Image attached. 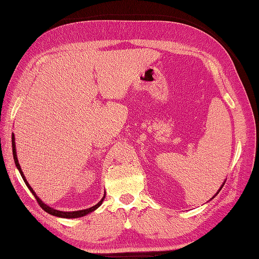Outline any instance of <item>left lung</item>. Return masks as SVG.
Instances as JSON below:
<instances>
[{
    "label": "left lung",
    "mask_w": 259,
    "mask_h": 259,
    "mask_svg": "<svg viewBox=\"0 0 259 259\" xmlns=\"http://www.w3.org/2000/svg\"><path fill=\"white\" fill-rule=\"evenodd\" d=\"M223 185H224V183H223ZM223 185H222V186H221V188H220V190H219V191H218V192H216V194H215V195H214V196H213V197H212V198H214V197H215V196H216V195H218V194H219V192H220V191H221V189H222V188H223ZM212 198H211V200H212ZM211 200H209V201H211Z\"/></svg>",
    "instance_id": "8db88e82"
}]
</instances>
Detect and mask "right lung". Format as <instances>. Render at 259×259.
<instances>
[{
  "instance_id": "add662e5",
  "label": "right lung",
  "mask_w": 259,
  "mask_h": 259,
  "mask_svg": "<svg viewBox=\"0 0 259 259\" xmlns=\"http://www.w3.org/2000/svg\"><path fill=\"white\" fill-rule=\"evenodd\" d=\"M12 149H13V158H14L15 165H16V167H17V170L20 171V173H21V177L23 178L24 182H25V184H26V186L28 188V190L32 192V194L35 196L36 200H37V202H38V204L40 205V207L43 208L44 211H45V212H47L48 214L54 215V216H57V218H63V219H77V218H81V216H86L87 214H89V213H92V212L96 211V209H97V208L101 205L102 202H104L105 197H106V192H105V195L102 196L101 200H100L97 204H96V205H94V206H92V207H89V208H86V209H80V211L64 212V211H58V209H55V208H53V207H51V206H48L47 204H45L43 201L40 200V198H39L37 195H36L35 191L31 188V185H29V183L27 182V180H26L25 176H24V173H23V171H22V169H21V165H20V163H19V160H17V155H16V147H15V137H14V135H12Z\"/></svg>"
}]
</instances>
